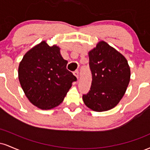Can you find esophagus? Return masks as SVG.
<instances>
[{"label":"esophagus","instance_id":"obj_1","mask_svg":"<svg viewBox=\"0 0 150 150\" xmlns=\"http://www.w3.org/2000/svg\"><path fill=\"white\" fill-rule=\"evenodd\" d=\"M73 74H74V75H75V76L77 77V79L79 78V71H78V70H75V71H74Z\"/></svg>","mask_w":150,"mask_h":150}]
</instances>
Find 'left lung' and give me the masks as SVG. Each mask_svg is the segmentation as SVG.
I'll return each instance as SVG.
<instances>
[{
    "mask_svg": "<svg viewBox=\"0 0 150 150\" xmlns=\"http://www.w3.org/2000/svg\"><path fill=\"white\" fill-rule=\"evenodd\" d=\"M92 81L82 99L87 107L101 112L114 108L124 95L130 78L128 61L121 53L101 41L89 52Z\"/></svg>",
    "mask_w": 150,
    "mask_h": 150,
    "instance_id": "left-lung-1",
    "label": "left lung"
}]
</instances>
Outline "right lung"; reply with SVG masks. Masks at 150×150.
Instances as JSON below:
<instances>
[{
    "label": "right lung",
    "instance_id": "obj_1",
    "mask_svg": "<svg viewBox=\"0 0 150 150\" xmlns=\"http://www.w3.org/2000/svg\"><path fill=\"white\" fill-rule=\"evenodd\" d=\"M60 48L43 41L27 51L20 63L18 78L26 97L41 109H51L63 101L76 77L67 70Z\"/></svg>",
    "mask_w": 150,
    "mask_h": 150
}]
</instances>
